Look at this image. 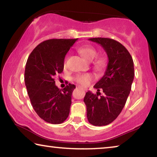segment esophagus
Returning a JSON list of instances; mask_svg holds the SVG:
<instances>
[{
  "label": "esophagus",
  "mask_w": 157,
  "mask_h": 157,
  "mask_svg": "<svg viewBox=\"0 0 157 157\" xmlns=\"http://www.w3.org/2000/svg\"><path fill=\"white\" fill-rule=\"evenodd\" d=\"M82 89H83L84 91H86V89H83V88H82Z\"/></svg>",
  "instance_id": "1"
}]
</instances>
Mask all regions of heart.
Masks as SVG:
<instances>
[{"mask_svg": "<svg viewBox=\"0 0 157 157\" xmlns=\"http://www.w3.org/2000/svg\"><path fill=\"white\" fill-rule=\"evenodd\" d=\"M78 52L80 53L82 56L89 61L92 60L96 56L97 50L94 46L91 45H84L80 47L78 50ZM66 60L64 61V66H66ZM107 65V59L103 56H98L95 58L94 61V67L98 71H102L106 67ZM94 76L91 74L87 73L84 74V75H79L76 76L74 79L75 81L82 86H87L89 85L90 82L92 81Z\"/></svg>", "mask_w": 157, "mask_h": 157, "instance_id": "1", "label": "heart"}]
</instances>
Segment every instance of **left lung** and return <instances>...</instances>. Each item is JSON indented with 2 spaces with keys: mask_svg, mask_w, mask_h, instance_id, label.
I'll return each mask as SVG.
<instances>
[{
  "mask_svg": "<svg viewBox=\"0 0 157 157\" xmlns=\"http://www.w3.org/2000/svg\"><path fill=\"white\" fill-rule=\"evenodd\" d=\"M89 41L100 44L108 57V63L102 78L94 86L96 94L89 91L84 102L86 116L95 126L107 125L115 120L123 110L131 91L134 77V62L125 47L109 38H91ZM100 90L104 95L98 97Z\"/></svg>",
  "mask_w": 157,
  "mask_h": 157,
  "instance_id": "8db88e82",
  "label": "left lung"
}]
</instances>
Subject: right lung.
Wrapping results in <instances>:
<instances>
[{"label":"right lung","mask_w":157,"mask_h":157,"mask_svg":"<svg viewBox=\"0 0 157 157\" xmlns=\"http://www.w3.org/2000/svg\"><path fill=\"white\" fill-rule=\"evenodd\" d=\"M78 39H52L39 44L27 60L25 83L32 106L41 119L51 124L62 123L68 118L71 95L75 89L69 84L59 89L55 76L63 70L66 53Z\"/></svg>","instance_id":"obj_1"}]
</instances>
